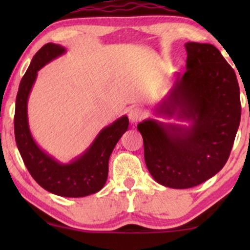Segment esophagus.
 I'll use <instances>...</instances> for the list:
<instances>
[{"label": "esophagus", "mask_w": 250, "mask_h": 250, "mask_svg": "<svg viewBox=\"0 0 250 250\" xmlns=\"http://www.w3.org/2000/svg\"><path fill=\"white\" fill-rule=\"evenodd\" d=\"M128 117H129V120H130L131 123H136V122L141 121L143 117H145V111H143L140 107H134L129 110Z\"/></svg>", "instance_id": "esophagus-1"}]
</instances>
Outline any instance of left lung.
Instances as JSON below:
<instances>
[{
	"label": "left lung",
	"mask_w": 250,
	"mask_h": 250,
	"mask_svg": "<svg viewBox=\"0 0 250 250\" xmlns=\"http://www.w3.org/2000/svg\"><path fill=\"white\" fill-rule=\"evenodd\" d=\"M185 47L186 71L175 73L168 94L154 107L155 115L176 122L146 119L137 125L149 173L174 189L195 187L219 173L241 120L239 83L222 54L209 43Z\"/></svg>",
	"instance_id": "obj_1"
}]
</instances>
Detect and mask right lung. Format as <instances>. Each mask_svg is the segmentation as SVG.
I'll list each match as a JSON object with an SVG mask.
<instances>
[{
  "label": "right lung",
  "instance_id": "add662e5",
  "mask_svg": "<svg viewBox=\"0 0 250 250\" xmlns=\"http://www.w3.org/2000/svg\"><path fill=\"white\" fill-rule=\"evenodd\" d=\"M65 53L63 45L47 43L33 57L17 91L14 130L25 167L43 189L63 197H84L101 190L107 182L109 157L128 130L129 120L123 115L105 125L83 153L67 163L57 161L37 145L28 122V99L39 70Z\"/></svg>",
  "mask_w": 250,
  "mask_h": 250
}]
</instances>
